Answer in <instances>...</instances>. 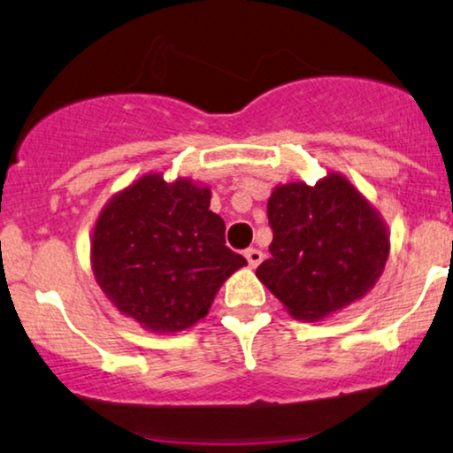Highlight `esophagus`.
I'll return each mask as SVG.
<instances>
[{
    "label": "esophagus",
    "instance_id": "34e87169",
    "mask_svg": "<svg viewBox=\"0 0 453 453\" xmlns=\"http://www.w3.org/2000/svg\"><path fill=\"white\" fill-rule=\"evenodd\" d=\"M244 257H246V261H249V265L252 269L255 267H258V265H261V261H263V250H258V249H249L244 252Z\"/></svg>",
    "mask_w": 453,
    "mask_h": 453
}]
</instances>
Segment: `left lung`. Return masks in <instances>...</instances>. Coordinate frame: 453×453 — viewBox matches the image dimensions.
Instances as JSON below:
<instances>
[{"label":"left lung","mask_w":453,"mask_h":453,"mask_svg":"<svg viewBox=\"0 0 453 453\" xmlns=\"http://www.w3.org/2000/svg\"><path fill=\"white\" fill-rule=\"evenodd\" d=\"M267 215L271 258L257 277L288 315L323 321L375 288L389 257L388 223L343 173L275 186Z\"/></svg>","instance_id":"left-lung-1"}]
</instances>
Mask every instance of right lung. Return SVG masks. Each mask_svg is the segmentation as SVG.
I'll list each match as a JSON object with an SVG mask.
<instances>
[{
  "label": "right lung",
  "mask_w": 453,
  "mask_h": 453,
  "mask_svg": "<svg viewBox=\"0 0 453 453\" xmlns=\"http://www.w3.org/2000/svg\"><path fill=\"white\" fill-rule=\"evenodd\" d=\"M211 188L144 173L104 204L90 236V269L111 306L153 334L190 329L246 258L226 246Z\"/></svg>",
  "instance_id": "add662e5"
}]
</instances>
